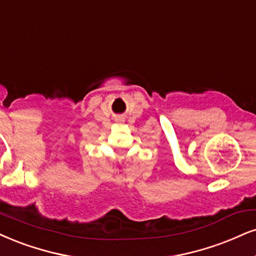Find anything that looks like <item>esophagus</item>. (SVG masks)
I'll use <instances>...</instances> for the list:
<instances>
[{
  "label": "esophagus",
  "mask_w": 256,
  "mask_h": 256,
  "mask_svg": "<svg viewBox=\"0 0 256 256\" xmlns=\"http://www.w3.org/2000/svg\"><path fill=\"white\" fill-rule=\"evenodd\" d=\"M116 121H118V122H122V120L118 118V120H116Z\"/></svg>",
  "instance_id": "esophagus-1"
}]
</instances>
